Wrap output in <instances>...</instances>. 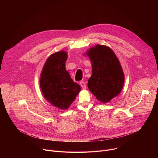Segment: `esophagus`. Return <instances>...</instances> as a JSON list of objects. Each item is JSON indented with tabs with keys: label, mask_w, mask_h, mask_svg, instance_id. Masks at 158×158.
I'll list each match as a JSON object with an SVG mask.
<instances>
[{
	"label": "esophagus",
	"mask_w": 158,
	"mask_h": 158,
	"mask_svg": "<svg viewBox=\"0 0 158 158\" xmlns=\"http://www.w3.org/2000/svg\"><path fill=\"white\" fill-rule=\"evenodd\" d=\"M80 85H81V86L82 87V89H85L86 88V85H85V82H84L81 81V82H80Z\"/></svg>",
	"instance_id": "esophagus-1"
}]
</instances>
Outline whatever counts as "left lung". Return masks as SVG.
Masks as SVG:
<instances>
[{"label":"left lung","mask_w":158,"mask_h":158,"mask_svg":"<svg viewBox=\"0 0 158 158\" xmlns=\"http://www.w3.org/2000/svg\"><path fill=\"white\" fill-rule=\"evenodd\" d=\"M86 55L92 63V74L88 88L100 102L106 103L119 94L124 83V74L118 58L108 47L97 45Z\"/></svg>","instance_id":"1"}]
</instances>
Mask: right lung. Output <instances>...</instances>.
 Listing matches in <instances>:
<instances>
[{
  "mask_svg": "<svg viewBox=\"0 0 158 158\" xmlns=\"http://www.w3.org/2000/svg\"><path fill=\"white\" fill-rule=\"evenodd\" d=\"M68 55L60 51L51 55L45 63L40 87L45 98L54 106L66 110L81 91V87L71 79L65 68Z\"/></svg>",
  "mask_w": 158,
  "mask_h": 158,
  "instance_id": "add662e5",
  "label": "right lung"
}]
</instances>
